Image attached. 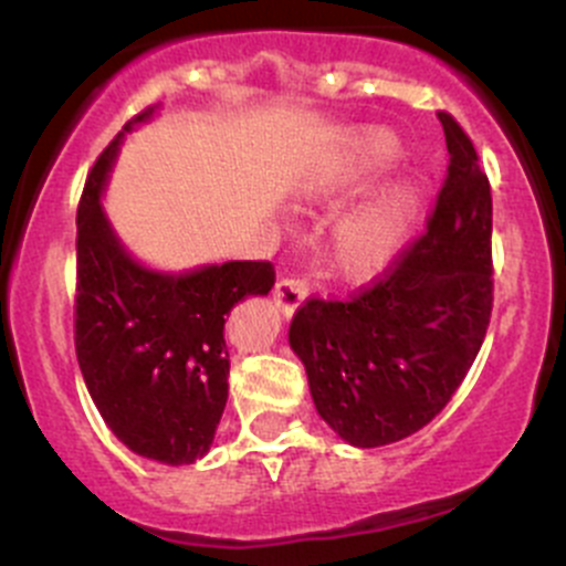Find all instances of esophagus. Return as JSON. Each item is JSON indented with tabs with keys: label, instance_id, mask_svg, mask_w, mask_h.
<instances>
[{
	"label": "esophagus",
	"instance_id": "esophagus-1",
	"mask_svg": "<svg viewBox=\"0 0 566 566\" xmlns=\"http://www.w3.org/2000/svg\"><path fill=\"white\" fill-rule=\"evenodd\" d=\"M306 293H310V287H306V282H301V279H282V282H276V287H273V301H276L279 312H282L284 317H293L295 310L304 304Z\"/></svg>",
	"mask_w": 566,
	"mask_h": 566
}]
</instances>
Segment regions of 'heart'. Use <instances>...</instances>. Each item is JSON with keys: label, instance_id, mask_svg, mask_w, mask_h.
<instances>
[{"label": "heart", "instance_id": "1", "mask_svg": "<svg viewBox=\"0 0 566 566\" xmlns=\"http://www.w3.org/2000/svg\"><path fill=\"white\" fill-rule=\"evenodd\" d=\"M399 153L397 139L386 130H361L350 145L331 158L298 188L304 202H328L345 193L373 169L389 164ZM421 191L416 182L397 180L364 205L342 216L331 230L328 260L342 279H369L384 271L410 241L419 221Z\"/></svg>", "mask_w": 566, "mask_h": 566}]
</instances>
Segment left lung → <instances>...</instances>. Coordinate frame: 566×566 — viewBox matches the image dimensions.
Here are the masks:
<instances>
[{"label": "left lung", "mask_w": 566, "mask_h": 566, "mask_svg": "<svg viewBox=\"0 0 566 566\" xmlns=\"http://www.w3.org/2000/svg\"><path fill=\"white\" fill-rule=\"evenodd\" d=\"M449 175L427 232L353 301L312 298L290 323L319 419L350 447L402 441L430 424L471 369L493 312V197L449 114Z\"/></svg>", "instance_id": "obj_1"}]
</instances>
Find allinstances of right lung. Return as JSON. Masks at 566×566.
Masks as SVG:
<instances>
[{"instance_id": "1", "label": "right lung", "mask_w": 566, "mask_h": 566, "mask_svg": "<svg viewBox=\"0 0 566 566\" xmlns=\"http://www.w3.org/2000/svg\"><path fill=\"white\" fill-rule=\"evenodd\" d=\"M130 119L101 153L76 216V356L108 430L134 454L191 465L208 454L227 405L232 306L273 287L271 262L232 260L156 271L136 260L108 221V175Z\"/></svg>"}]
</instances>
